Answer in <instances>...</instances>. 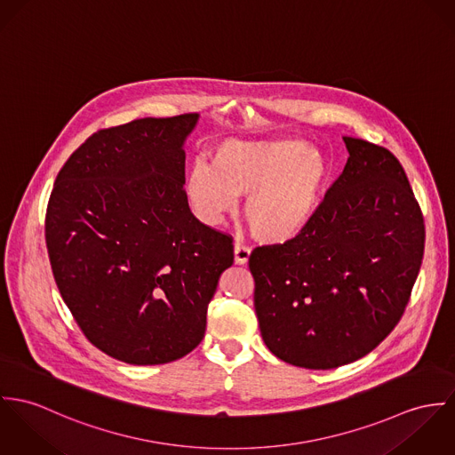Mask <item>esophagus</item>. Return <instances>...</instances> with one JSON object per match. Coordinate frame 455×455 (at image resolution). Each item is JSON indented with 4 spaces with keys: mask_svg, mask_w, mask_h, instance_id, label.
<instances>
[{
    "mask_svg": "<svg viewBox=\"0 0 455 455\" xmlns=\"http://www.w3.org/2000/svg\"><path fill=\"white\" fill-rule=\"evenodd\" d=\"M234 256H235V263L237 265H246L250 261V256H251V248L243 246V244H235Z\"/></svg>",
    "mask_w": 455,
    "mask_h": 455,
    "instance_id": "1",
    "label": "esophagus"
}]
</instances>
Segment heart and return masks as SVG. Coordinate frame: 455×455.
<instances>
[{
	"label": "heart",
	"instance_id": "heart-1",
	"mask_svg": "<svg viewBox=\"0 0 455 455\" xmlns=\"http://www.w3.org/2000/svg\"><path fill=\"white\" fill-rule=\"evenodd\" d=\"M328 165L300 141L267 143L225 140L209 155V165L196 164L187 192L197 214L216 225L245 197L243 216L252 237L283 243L310 223L323 199Z\"/></svg>",
	"mask_w": 455,
	"mask_h": 455
}]
</instances>
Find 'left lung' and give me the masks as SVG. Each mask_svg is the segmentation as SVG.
I'll use <instances>...</instances> for the list:
<instances>
[{
	"mask_svg": "<svg viewBox=\"0 0 455 455\" xmlns=\"http://www.w3.org/2000/svg\"><path fill=\"white\" fill-rule=\"evenodd\" d=\"M349 158L302 232L250 256L263 342L330 370L371 353L400 323L424 256V216L400 160L344 138Z\"/></svg>",
	"mask_w": 455,
	"mask_h": 455,
	"instance_id": "1",
	"label": "left lung"
}]
</instances>
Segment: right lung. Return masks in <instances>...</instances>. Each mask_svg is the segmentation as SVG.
<instances>
[{
	"mask_svg": "<svg viewBox=\"0 0 455 455\" xmlns=\"http://www.w3.org/2000/svg\"><path fill=\"white\" fill-rule=\"evenodd\" d=\"M197 113L94 132L52 190L45 241L62 300L87 340L129 364H164L204 339L234 239L190 211L183 143Z\"/></svg>",
	"mask_w": 455,
	"mask_h": 455,
	"instance_id": "add662e5",
	"label": "right lung"
}]
</instances>
